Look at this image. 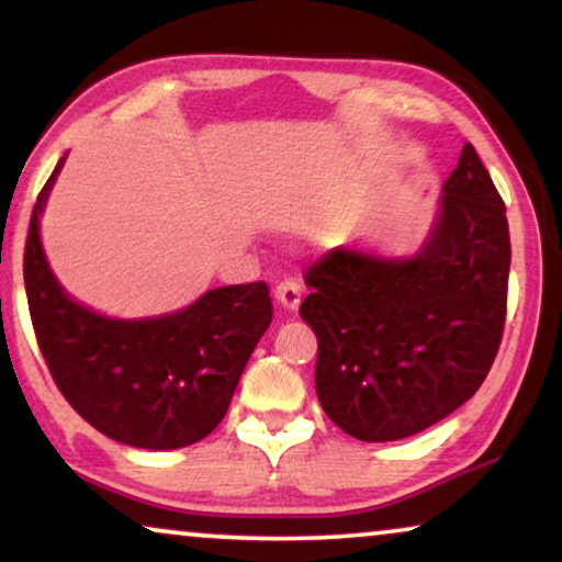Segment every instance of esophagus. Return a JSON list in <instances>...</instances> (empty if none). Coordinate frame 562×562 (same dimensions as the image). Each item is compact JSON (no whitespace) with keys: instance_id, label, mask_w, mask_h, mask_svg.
Instances as JSON below:
<instances>
[{"instance_id":"34e87169","label":"esophagus","mask_w":562,"mask_h":562,"mask_svg":"<svg viewBox=\"0 0 562 562\" xmlns=\"http://www.w3.org/2000/svg\"><path fill=\"white\" fill-rule=\"evenodd\" d=\"M276 299H279L281 306H286V310H296L299 302H302V283L296 279H283L279 286H276Z\"/></svg>"}]
</instances>
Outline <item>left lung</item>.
I'll list each match as a JSON object with an SVG mask.
<instances>
[{"instance_id": "obj_1", "label": "left lung", "mask_w": 562, "mask_h": 562, "mask_svg": "<svg viewBox=\"0 0 562 562\" xmlns=\"http://www.w3.org/2000/svg\"><path fill=\"white\" fill-rule=\"evenodd\" d=\"M509 263L506 206L471 143L417 256L335 248L314 260L299 314L317 335L327 417L363 442H391L465 404L502 345Z\"/></svg>"}]
</instances>
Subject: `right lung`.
<instances>
[{
    "instance_id": "right-lung-1",
    "label": "right lung",
    "mask_w": 562,
    "mask_h": 562,
    "mask_svg": "<svg viewBox=\"0 0 562 562\" xmlns=\"http://www.w3.org/2000/svg\"><path fill=\"white\" fill-rule=\"evenodd\" d=\"M60 166L64 158L33 206L22 263L53 381L91 427L130 448L176 450L204 440L227 414L245 363L271 325L268 286H220L153 319H112L76 304L53 276L37 229Z\"/></svg>"
}]
</instances>
